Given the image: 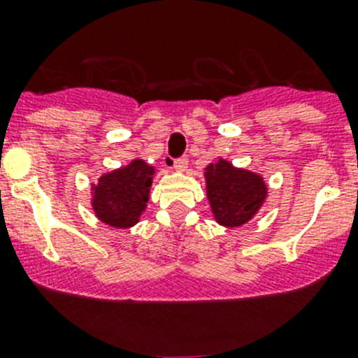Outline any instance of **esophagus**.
<instances>
[{
	"label": "esophagus",
	"instance_id": "34e87169",
	"mask_svg": "<svg viewBox=\"0 0 358 358\" xmlns=\"http://www.w3.org/2000/svg\"><path fill=\"white\" fill-rule=\"evenodd\" d=\"M187 164H189V161H187L185 157H178L173 161V168H175L176 171H185Z\"/></svg>",
	"mask_w": 358,
	"mask_h": 358
}]
</instances>
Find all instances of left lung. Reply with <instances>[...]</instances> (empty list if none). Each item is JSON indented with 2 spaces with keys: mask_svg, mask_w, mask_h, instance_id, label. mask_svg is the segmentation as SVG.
Listing matches in <instances>:
<instances>
[{
  "mask_svg": "<svg viewBox=\"0 0 358 358\" xmlns=\"http://www.w3.org/2000/svg\"><path fill=\"white\" fill-rule=\"evenodd\" d=\"M204 176L211 211L220 225H244L265 202L266 185L262 176L234 168L229 161L220 159L209 164Z\"/></svg>",
  "mask_w": 358,
  "mask_h": 358,
  "instance_id": "8db88e82",
  "label": "left lung"
}]
</instances>
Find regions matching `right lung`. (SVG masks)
<instances>
[{"instance_id": "1", "label": "right lung", "mask_w": 358, "mask_h": 358, "mask_svg": "<svg viewBox=\"0 0 358 358\" xmlns=\"http://www.w3.org/2000/svg\"><path fill=\"white\" fill-rule=\"evenodd\" d=\"M154 168L135 159L124 168L100 176L93 187L92 206L99 220L114 229H129L145 211Z\"/></svg>"}]
</instances>
